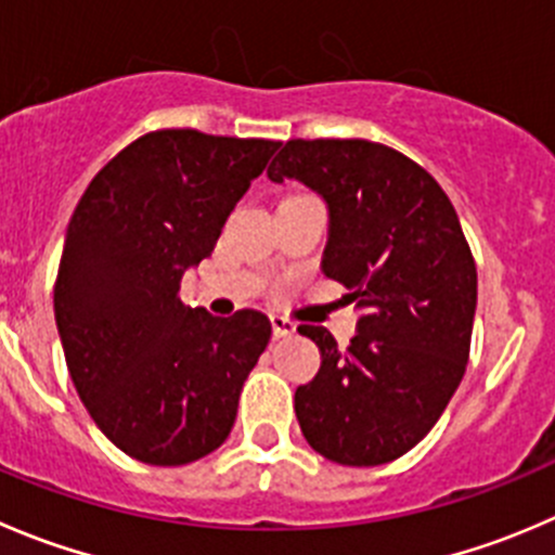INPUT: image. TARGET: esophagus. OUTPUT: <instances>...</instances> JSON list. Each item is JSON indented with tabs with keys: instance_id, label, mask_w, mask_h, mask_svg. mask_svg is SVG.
I'll return each instance as SVG.
<instances>
[{
	"instance_id": "esophagus-1",
	"label": "esophagus",
	"mask_w": 555,
	"mask_h": 555,
	"mask_svg": "<svg viewBox=\"0 0 555 555\" xmlns=\"http://www.w3.org/2000/svg\"><path fill=\"white\" fill-rule=\"evenodd\" d=\"M271 327H273V338H287L295 333V322L287 320V317H282V314L271 317Z\"/></svg>"
}]
</instances>
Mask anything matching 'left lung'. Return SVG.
<instances>
[{
	"label": "left lung",
	"mask_w": 555,
	"mask_h": 555,
	"mask_svg": "<svg viewBox=\"0 0 555 555\" xmlns=\"http://www.w3.org/2000/svg\"><path fill=\"white\" fill-rule=\"evenodd\" d=\"M268 179H298L331 211L322 271L363 317L347 349L300 325L322 365L295 390L306 442L341 466H379L421 442L461 385L477 266L459 214L426 168L371 141H287Z\"/></svg>",
	"instance_id": "8db88e82"
}]
</instances>
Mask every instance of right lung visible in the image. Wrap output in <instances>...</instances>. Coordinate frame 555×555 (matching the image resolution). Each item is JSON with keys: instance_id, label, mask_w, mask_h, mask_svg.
Segmentation results:
<instances>
[{"instance_id": "right-lung-1", "label": "right lung", "mask_w": 555, "mask_h": 555, "mask_svg": "<svg viewBox=\"0 0 555 555\" xmlns=\"http://www.w3.org/2000/svg\"><path fill=\"white\" fill-rule=\"evenodd\" d=\"M276 149L262 138L157 129L121 149L75 206L53 314L86 412L129 459L192 464L233 428L271 322L255 309H190L179 287Z\"/></svg>"}]
</instances>
